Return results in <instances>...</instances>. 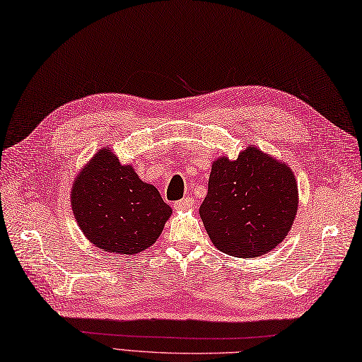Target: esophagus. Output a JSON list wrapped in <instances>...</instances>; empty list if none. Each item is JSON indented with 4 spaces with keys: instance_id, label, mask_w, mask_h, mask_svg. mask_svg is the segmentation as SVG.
Returning <instances> with one entry per match:
<instances>
[{
    "instance_id": "34e87169",
    "label": "esophagus",
    "mask_w": 362,
    "mask_h": 362,
    "mask_svg": "<svg viewBox=\"0 0 362 362\" xmlns=\"http://www.w3.org/2000/svg\"><path fill=\"white\" fill-rule=\"evenodd\" d=\"M193 204H195V199H193L192 197H186V198L180 199V201H175L173 207L176 210H182V209H190Z\"/></svg>"
}]
</instances>
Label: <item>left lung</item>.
<instances>
[{
  "mask_svg": "<svg viewBox=\"0 0 362 362\" xmlns=\"http://www.w3.org/2000/svg\"><path fill=\"white\" fill-rule=\"evenodd\" d=\"M296 207L293 172L249 147L235 161L219 158L211 165L199 215L218 250L257 258L284 240Z\"/></svg>",
  "mask_w": 362,
  "mask_h": 362,
  "instance_id": "1",
  "label": "left lung"
}]
</instances>
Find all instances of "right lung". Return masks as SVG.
Instances as JSON below:
<instances>
[{"label": "right lung", "instance_id": "right-lung-1", "mask_svg": "<svg viewBox=\"0 0 362 362\" xmlns=\"http://www.w3.org/2000/svg\"><path fill=\"white\" fill-rule=\"evenodd\" d=\"M72 209L96 247L122 255L151 247L172 214L152 184L141 181L130 165H121L105 148L76 178Z\"/></svg>", "mask_w": 362, "mask_h": 362}]
</instances>
